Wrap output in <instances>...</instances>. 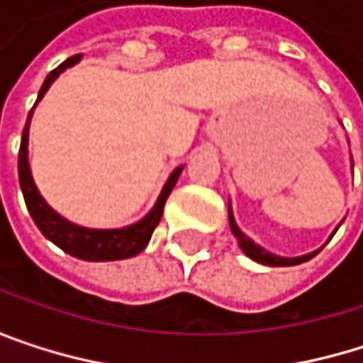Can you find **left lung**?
<instances>
[{"label":"left lung","mask_w":363,"mask_h":363,"mask_svg":"<svg viewBox=\"0 0 363 363\" xmlns=\"http://www.w3.org/2000/svg\"><path fill=\"white\" fill-rule=\"evenodd\" d=\"M351 168H353V160H351ZM229 225H231V231H233V235H235V240H238V244H240V248H242V252L246 254L248 258H252L256 262H260V264H267V267H294V264H301V262H307V260H311L315 254L320 252V250H315V252H309V254H303V256H294V258H290V256H279V254H273L269 252V250H264L262 246H258V244H254V240H250L240 227H238V223H235V218H233V208H231V201H229ZM340 227V225H338ZM338 227L332 231V235L338 231ZM332 235L328 238V242L332 240Z\"/></svg>","instance_id":"obj_1"}]
</instances>
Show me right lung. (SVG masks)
<instances>
[{"mask_svg":"<svg viewBox=\"0 0 363 363\" xmlns=\"http://www.w3.org/2000/svg\"><path fill=\"white\" fill-rule=\"evenodd\" d=\"M82 60V56H71L67 58L62 65H58L43 82L39 94H37L35 105L27 117V125L23 130V140H21V151H18V181H21V191L25 195V203L27 210L31 214V218L35 220L37 229L52 242L56 244L60 250L67 254L82 258V260H90V262H107V260H123V258H132L138 252H143L155 231V227L162 220L164 214V206L168 195L172 193L174 184L179 181L182 172L181 168H177L170 179L166 181L155 206L151 208V212L123 229H88L82 225H75L71 220H67L65 216H60L56 210H52L48 206V201L41 197L39 189H37L33 174H31V166H29V125H31V117L35 111L37 103L43 99V94L48 92V88L54 84V79L65 73L67 69H71L73 65H77Z\"/></svg>","mask_w":363,"mask_h":363,"instance_id":"add662e5","label":"right lung"}]
</instances>
